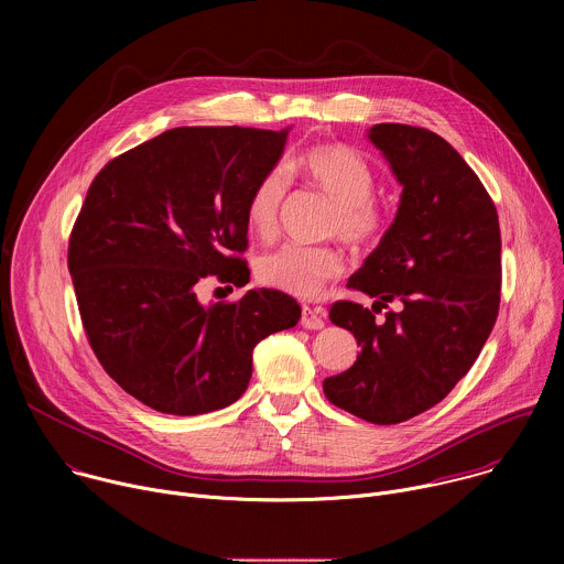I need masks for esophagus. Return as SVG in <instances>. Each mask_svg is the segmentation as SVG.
Instances as JSON below:
<instances>
[{
    "instance_id": "34e87169",
    "label": "esophagus",
    "mask_w": 564,
    "mask_h": 564,
    "mask_svg": "<svg viewBox=\"0 0 564 564\" xmlns=\"http://www.w3.org/2000/svg\"><path fill=\"white\" fill-rule=\"evenodd\" d=\"M301 326L307 330H321L326 326V310L324 307H307L303 305Z\"/></svg>"
}]
</instances>
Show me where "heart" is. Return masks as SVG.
<instances>
[{
  "instance_id": "heart-1",
  "label": "heart",
  "mask_w": 564,
  "mask_h": 564,
  "mask_svg": "<svg viewBox=\"0 0 564 564\" xmlns=\"http://www.w3.org/2000/svg\"><path fill=\"white\" fill-rule=\"evenodd\" d=\"M288 178L324 192L335 203L328 231L346 246L364 250L375 246L386 229V216L375 194V172L366 160L346 144H314L292 158L283 167H272L254 183L248 198V223L270 238L279 227V212L288 194ZM344 272L341 254L330 246H281L263 254L257 276L263 285L299 299H314L328 281Z\"/></svg>"
}]
</instances>
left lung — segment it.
I'll use <instances>...</instances> for the list:
<instances>
[{"instance_id":"8db88e82","label":"left lung","mask_w":564,"mask_h":564,"mask_svg":"<svg viewBox=\"0 0 564 564\" xmlns=\"http://www.w3.org/2000/svg\"><path fill=\"white\" fill-rule=\"evenodd\" d=\"M368 140L404 189L392 225L348 279L377 301L370 310L352 301L330 307L361 352L324 392L335 406L390 426L440 404L487 344L500 310L502 240L489 192L442 135L383 122ZM390 300L402 310L375 322Z\"/></svg>"}]
</instances>
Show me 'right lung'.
<instances>
[{"label": "right lung", "instance_id": "obj_1", "mask_svg": "<svg viewBox=\"0 0 564 564\" xmlns=\"http://www.w3.org/2000/svg\"><path fill=\"white\" fill-rule=\"evenodd\" d=\"M290 129L178 127L113 158L94 178L68 240L89 344L144 406L203 415L248 390L252 352L294 328L299 303L250 290L203 305L196 283L246 285L248 198Z\"/></svg>", "mask_w": 564, "mask_h": 564}]
</instances>
